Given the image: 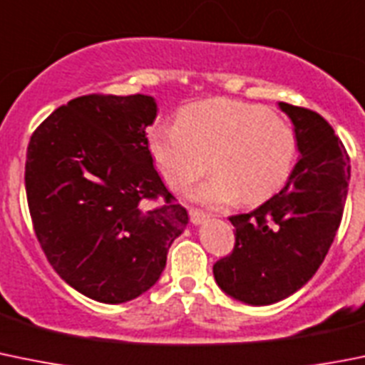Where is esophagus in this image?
I'll list each match as a JSON object with an SVG mask.
<instances>
[{"label": "esophagus", "instance_id": "1", "mask_svg": "<svg viewBox=\"0 0 365 365\" xmlns=\"http://www.w3.org/2000/svg\"><path fill=\"white\" fill-rule=\"evenodd\" d=\"M189 217H190V223L192 225H200V223H203V221L207 220V214L203 212V210H198V209H190L189 210Z\"/></svg>", "mask_w": 365, "mask_h": 365}]
</instances>
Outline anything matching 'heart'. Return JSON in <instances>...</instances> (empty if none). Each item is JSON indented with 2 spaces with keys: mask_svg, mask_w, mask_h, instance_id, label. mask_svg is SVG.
I'll list each match as a JSON object with an SVG mask.
<instances>
[{
  "mask_svg": "<svg viewBox=\"0 0 365 365\" xmlns=\"http://www.w3.org/2000/svg\"><path fill=\"white\" fill-rule=\"evenodd\" d=\"M148 148L171 190H183L210 167L214 175L190 192L209 207L243 200L259 205L284 187L299 156L294 125L261 104L216 97L194 102L176 122L149 131Z\"/></svg>",
  "mask_w": 365,
  "mask_h": 365,
  "instance_id": "1",
  "label": "heart"
}]
</instances>
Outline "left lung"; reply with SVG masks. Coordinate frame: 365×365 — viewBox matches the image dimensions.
I'll use <instances>...</instances> for the list:
<instances>
[{
  "instance_id": "obj_1",
  "label": "left lung",
  "mask_w": 365,
  "mask_h": 365,
  "mask_svg": "<svg viewBox=\"0 0 365 365\" xmlns=\"http://www.w3.org/2000/svg\"><path fill=\"white\" fill-rule=\"evenodd\" d=\"M299 138V155L286 185L248 214L230 216L232 254L214 264L227 295L252 306L290 297L315 275L342 220L351 178L349 156L319 113L279 102Z\"/></svg>"
}]
</instances>
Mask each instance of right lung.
<instances>
[{
  "mask_svg": "<svg viewBox=\"0 0 365 365\" xmlns=\"http://www.w3.org/2000/svg\"><path fill=\"white\" fill-rule=\"evenodd\" d=\"M149 95H84L34 131L25 187L37 241L61 279L93 301L148 292L189 223L153 165ZM164 203L145 210L149 199Z\"/></svg>",
  "mask_w": 365,
  "mask_h": 365,
  "instance_id": "add662e5",
  "label": "right lung"
}]
</instances>
